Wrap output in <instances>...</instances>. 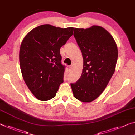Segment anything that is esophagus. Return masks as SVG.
<instances>
[{
    "instance_id": "1",
    "label": "esophagus",
    "mask_w": 135,
    "mask_h": 135,
    "mask_svg": "<svg viewBox=\"0 0 135 135\" xmlns=\"http://www.w3.org/2000/svg\"><path fill=\"white\" fill-rule=\"evenodd\" d=\"M72 69H73V65H71L70 66H69V72H71Z\"/></svg>"
}]
</instances>
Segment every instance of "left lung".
Wrapping results in <instances>:
<instances>
[{
    "label": "left lung",
    "instance_id": "8db88e82",
    "mask_svg": "<svg viewBox=\"0 0 135 135\" xmlns=\"http://www.w3.org/2000/svg\"><path fill=\"white\" fill-rule=\"evenodd\" d=\"M74 36L82 52L83 68L79 80L70 86L75 98L90 103L102 94L115 71L117 45L107 30L97 25L75 28Z\"/></svg>",
    "mask_w": 135,
    "mask_h": 135
}]
</instances>
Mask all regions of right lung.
Masks as SVG:
<instances>
[{
	"label": "right lung",
	"mask_w": 135,
	"mask_h": 135,
	"mask_svg": "<svg viewBox=\"0 0 135 135\" xmlns=\"http://www.w3.org/2000/svg\"><path fill=\"white\" fill-rule=\"evenodd\" d=\"M73 27L42 25L27 34L20 45L19 61L23 78L31 92L40 101L57 94L63 83L65 66L60 49L73 34Z\"/></svg>",
	"instance_id": "1"
}]
</instances>
